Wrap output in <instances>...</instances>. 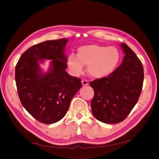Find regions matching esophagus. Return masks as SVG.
Returning <instances> with one entry per match:
<instances>
[{"mask_svg": "<svg viewBox=\"0 0 159 159\" xmlns=\"http://www.w3.org/2000/svg\"><path fill=\"white\" fill-rule=\"evenodd\" d=\"M81 83H82V85L83 86H86L88 85V81L85 79H83L81 80Z\"/></svg>", "mask_w": 159, "mask_h": 159, "instance_id": "obj_1", "label": "esophagus"}]
</instances>
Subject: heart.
Listing matches in <instances>:
<instances>
[{
    "instance_id": "heart-1",
    "label": "heart",
    "mask_w": 159,
    "mask_h": 159,
    "mask_svg": "<svg viewBox=\"0 0 159 159\" xmlns=\"http://www.w3.org/2000/svg\"><path fill=\"white\" fill-rule=\"evenodd\" d=\"M77 52V56L70 54L67 60L69 69L76 76L83 72L85 65L90 76L105 79L114 72L121 60L120 52L116 47L90 44L80 46Z\"/></svg>"
}]
</instances>
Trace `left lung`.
Masks as SVG:
<instances>
[{
  "label": "left lung",
  "instance_id": "obj_1",
  "mask_svg": "<svg viewBox=\"0 0 159 159\" xmlns=\"http://www.w3.org/2000/svg\"><path fill=\"white\" fill-rule=\"evenodd\" d=\"M122 63L107 78L90 82L94 95L91 107L94 116L102 123H120L128 116L141 95L143 67L141 61L125 43Z\"/></svg>",
  "mask_w": 159,
  "mask_h": 159
}]
</instances>
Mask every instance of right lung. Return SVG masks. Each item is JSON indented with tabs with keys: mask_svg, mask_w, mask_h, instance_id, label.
Here are the masks:
<instances>
[{
	"mask_svg": "<svg viewBox=\"0 0 159 159\" xmlns=\"http://www.w3.org/2000/svg\"><path fill=\"white\" fill-rule=\"evenodd\" d=\"M67 39H61L33 45L25 52L15 69V80L20 102L32 116L45 124L61 120L82 85L80 79L66 71L65 54ZM52 60L45 73L39 63Z\"/></svg>",
	"mask_w": 159,
	"mask_h": 159,
	"instance_id": "1",
	"label": "right lung"
}]
</instances>
